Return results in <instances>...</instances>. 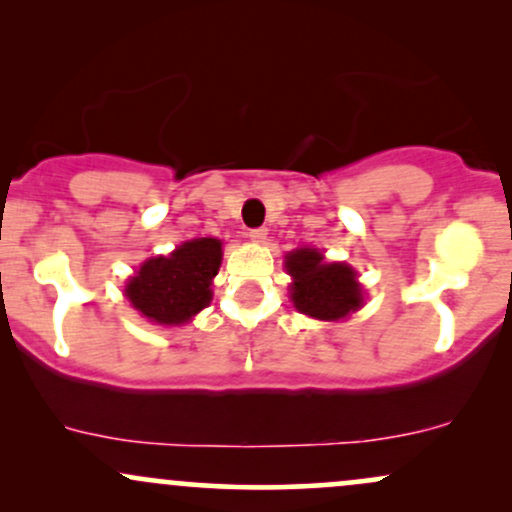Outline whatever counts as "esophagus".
I'll return each instance as SVG.
<instances>
[{
	"mask_svg": "<svg viewBox=\"0 0 512 512\" xmlns=\"http://www.w3.org/2000/svg\"><path fill=\"white\" fill-rule=\"evenodd\" d=\"M250 240L252 243H264L267 240V228H252Z\"/></svg>",
	"mask_w": 512,
	"mask_h": 512,
	"instance_id": "1",
	"label": "esophagus"
}]
</instances>
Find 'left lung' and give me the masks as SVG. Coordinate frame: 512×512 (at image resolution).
<instances>
[{
	"label": "left lung",
	"mask_w": 512,
	"mask_h": 512,
	"mask_svg": "<svg viewBox=\"0 0 512 512\" xmlns=\"http://www.w3.org/2000/svg\"><path fill=\"white\" fill-rule=\"evenodd\" d=\"M286 272L293 276L291 301L298 313L315 320H344L363 305L356 272L344 262H327L315 248H298L286 255Z\"/></svg>",
	"instance_id": "1"
}]
</instances>
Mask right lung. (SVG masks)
Returning a JSON list of instances; mask_svg holds the SVG:
<instances>
[{
	"label": "right lung",
	"instance_id": "add662e5",
	"mask_svg": "<svg viewBox=\"0 0 512 512\" xmlns=\"http://www.w3.org/2000/svg\"><path fill=\"white\" fill-rule=\"evenodd\" d=\"M221 257V240H187L168 257H151L139 267L125 286L127 301L156 325H185L209 305Z\"/></svg>",
	"mask_w": 512,
	"mask_h": 512
}]
</instances>
